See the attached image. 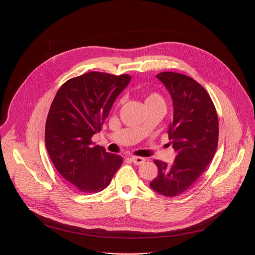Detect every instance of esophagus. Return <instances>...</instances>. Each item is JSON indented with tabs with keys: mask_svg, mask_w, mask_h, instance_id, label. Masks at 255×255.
Returning a JSON list of instances; mask_svg holds the SVG:
<instances>
[{
	"mask_svg": "<svg viewBox=\"0 0 255 255\" xmlns=\"http://www.w3.org/2000/svg\"><path fill=\"white\" fill-rule=\"evenodd\" d=\"M131 161L134 163L135 165H140V164H142L143 162H144V158H142V157H137V156H132L131 158Z\"/></svg>",
	"mask_w": 255,
	"mask_h": 255,
	"instance_id": "34e87169",
	"label": "esophagus"
}]
</instances>
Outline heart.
Returning a JSON list of instances; mask_svg holds the SVG:
<instances>
[{
	"instance_id": "1",
	"label": "heart",
	"mask_w": 255,
	"mask_h": 255,
	"mask_svg": "<svg viewBox=\"0 0 255 255\" xmlns=\"http://www.w3.org/2000/svg\"><path fill=\"white\" fill-rule=\"evenodd\" d=\"M144 103H145L146 107H148V106L157 105V104H164V100L160 94H158L156 92H151L145 96Z\"/></svg>"
}]
</instances>
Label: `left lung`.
Here are the masks:
<instances>
[{"label":"left lung","mask_w":255,"mask_h":255,"mask_svg":"<svg viewBox=\"0 0 255 255\" xmlns=\"http://www.w3.org/2000/svg\"><path fill=\"white\" fill-rule=\"evenodd\" d=\"M157 78L172 99L168 138L177 156L171 164L154 160L158 176L150 186L172 197L188 190L213 160L218 144V117L208 92L193 78L176 72H161Z\"/></svg>","instance_id":"obj_1"}]
</instances>
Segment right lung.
Returning a JSON list of instances; mask_svg holds the SVG:
<instances>
[{
  "mask_svg": "<svg viewBox=\"0 0 255 255\" xmlns=\"http://www.w3.org/2000/svg\"><path fill=\"white\" fill-rule=\"evenodd\" d=\"M131 76L91 71L70 78L59 89L47 115L45 145L60 175L84 193L110 185L123 162L120 155L94 145L112 106Z\"/></svg>",
  "mask_w": 255,
  "mask_h": 255,
  "instance_id": "1",
  "label": "right lung"
}]
</instances>
